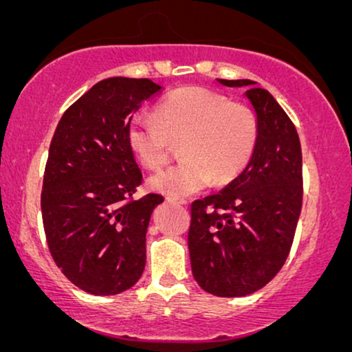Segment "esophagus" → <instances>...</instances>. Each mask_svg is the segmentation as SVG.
I'll return each mask as SVG.
<instances>
[{
	"label": "esophagus",
	"instance_id": "obj_1",
	"mask_svg": "<svg viewBox=\"0 0 352 352\" xmlns=\"http://www.w3.org/2000/svg\"><path fill=\"white\" fill-rule=\"evenodd\" d=\"M170 204H175V205H187V200L186 199H176V197H168L166 199Z\"/></svg>",
	"mask_w": 352,
	"mask_h": 352
}]
</instances>
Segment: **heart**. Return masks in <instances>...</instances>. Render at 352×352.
I'll return each mask as SVG.
<instances>
[{
    "mask_svg": "<svg viewBox=\"0 0 352 352\" xmlns=\"http://www.w3.org/2000/svg\"><path fill=\"white\" fill-rule=\"evenodd\" d=\"M259 120L248 105L199 86L173 91L157 104L155 117L139 113L128 126V144L148 170L170 162L173 142L184 160L151 177V187L166 195L195 194L214 179L229 184L252 162Z\"/></svg>",
    "mask_w": 352,
    "mask_h": 352,
    "instance_id": "heart-1",
    "label": "heart"
}]
</instances>
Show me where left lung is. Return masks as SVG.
Returning <instances> with one entry per match:
<instances>
[{
  "label": "left lung",
  "instance_id": "obj_1",
  "mask_svg": "<svg viewBox=\"0 0 352 352\" xmlns=\"http://www.w3.org/2000/svg\"><path fill=\"white\" fill-rule=\"evenodd\" d=\"M218 81L250 86L259 139L242 175L192 201L187 243L197 283L234 298L267 285L290 254L302 205V155L295 124L269 91L252 80Z\"/></svg>",
  "mask_w": 352,
  "mask_h": 352
}]
</instances>
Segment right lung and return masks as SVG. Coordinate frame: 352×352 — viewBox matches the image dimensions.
Wrapping results in <instances>:
<instances>
[{
  "label": "right lung",
  "mask_w": 352,
  "mask_h": 352,
  "mask_svg": "<svg viewBox=\"0 0 352 352\" xmlns=\"http://www.w3.org/2000/svg\"><path fill=\"white\" fill-rule=\"evenodd\" d=\"M162 93L148 78L96 83L62 115L52 136L41 190L47 248L56 266L91 295H118L146 267V234L163 197L133 195L142 182L128 126Z\"/></svg>",
  "instance_id": "right-lung-1"
}]
</instances>
